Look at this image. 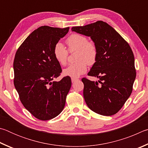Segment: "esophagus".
Returning a JSON list of instances; mask_svg holds the SVG:
<instances>
[{"label": "esophagus", "mask_w": 148, "mask_h": 148, "mask_svg": "<svg viewBox=\"0 0 148 148\" xmlns=\"http://www.w3.org/2000/svg\"><path fill=\"white\" fill-rule=\"evenodd\" d=\"M78 79H76V78H71V82L73 83V82H75L76 81H78Z\"/></svg>", "instance_id": "1"}]
</instances>
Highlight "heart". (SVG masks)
I'll list each match as a JSON object with an SVG mask.
<instances>
[{
  "mask_svg": "<svg viewBox=\"0 0 148 148\" xmlns=\"http://www.w3.org/2000/svg\"><path fill=\"white\" fill-rule=\"evenodd\" d=\"M66 43L69 52L77 51L75 63L69 65L63 69V75L71 78H77L87 70V64L92 66L96 62L98 56L97 47L92 41H88V38L79 34H73L67 38ZM53 55L58 63L66 65L68 57V51L64 44L57 42L54 46Z\"/></svg>",
  "mask_w": 148,
  "mask_h": 148,
  "instance_id": "obj_1",
  "label": "heart"
}]
</instances>
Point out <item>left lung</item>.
Instances as JSON below:
<instances>
[{"label":"left lung","instance_id":"8db88e82","mask_svg":"<svg viewBox=\"0 0 148 148\" xmlns=\"http://www.w3.org/2000/svg\"><path fill=\"white\" fill-rule=\"evenodd\" d=\"M71 30L89 36L97 47V59L88 75L97 77L99 81L82 79L85 102L90 109L99 114H115L131 95L136 78L131 47L120 34L102 21L72 27Z\"/></svg>","mask_w":148,"mask_h":148}]
</instances>
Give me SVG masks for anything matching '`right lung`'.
<instances>
[{"instance_id":"add662e5","label":"right lung","mask_w":148,"mask_h":148,"mask_svg":"<svg viewBox=\"0 0 148 148\" xmlns=\"http://www.w3.org/2000/svg\"><path fill=\"white\" fill-rule=\"evenodd\" d=\"M69 28L42 26L34 30L18 48L14 61V86L27 110L40 120L55 118L63 110L71 86L69 77L58 82L62 68L53 48Z\"/></svg>"}]
</instances>
